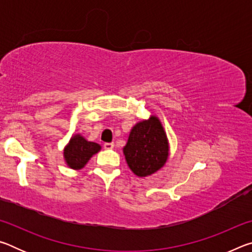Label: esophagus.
<instances>
[{
  "label": "esophagus",
  "instance_id": "obj_1",
  "mask_svg": "<svg viewBox=\"0 0 252 252\" xmlns=\"http://www.w3.org/2000/svg\"><path fill=\"white\" fill-rule=\"evenodd\" d=\"M104 149H106V150H109V149H113L114 148V143L113 142H105L103 144Z\"/></svg>",
  "mask_w": 252,
  "mask_h": 252
}]
</instances>
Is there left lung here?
<instances>
[{
    "mask_svg": "<svg viewBox=\"0 0 252 252\" xmlns=\"http://www.w3.org/2000/svg\"><path fill=\"white\" fill-rule=\"evenodd\" d=\"M168 140L156 117L139 122L131 130L123 148L130 169L139 177H147L163 167L168 159Z\"/></svg>",
    "mask_w": 252,
    "mask_h": 252,
    "instance_id": "1",
    "label": "left lung"
}]
</instances>
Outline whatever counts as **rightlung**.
I'll list each match as a JSON object with an SVG mask.
<instances>
[{
    "label": "right lung",
    "instance_id": "right-lung-1",
    "mask_svg": "<svg viewBox=\"0 0 252 252\" xmlns=\"http://www.w3.org/2000/svg\"><path fill=\"white\" fill-rule=\"evenodd\" d=\"M100 149L101 147L97 143L89 142L81 135H74L64 149L65 161L72 169H82Z\"/></svg>",
    "mask_w": 252,
    "mask_h": 252
}]
</instances>
